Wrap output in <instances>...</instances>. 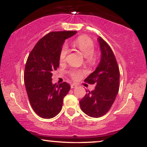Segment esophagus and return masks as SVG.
<instances>
[{"mask_svg": "<svg viewBox=\"0 0 147 147\" xmlns=\"http://www.w3.org/2000/svg\"><path fill=\"white\" fill-rule=\"evenodd\" d=\"M77 84H71L70 85V87H71V88H77Z\"/></svg>", "mask_w": 147, "mask_h": 147, "instance_id": "esophagus-1", "label": "esophagus"}]
</instances>
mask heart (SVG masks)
<instances>
[{
  "mask_svg": "<svg viewBox=\"0 0 147 147\" xmlns=\"http://www.w3.org/2000/svg\"><path fill=\"white\" fill-rule=\"evenodd\" d=\"M73 46L85 57L86 62L88 64L91 66L96 64L98 60V55L94 51V43L90 37L86 35H81L74 40ZM68 52L69 49L68 46L63 45L59 52V58L60 62L63 63L66 61ZM69 73L72 79L75 80H78L83 75L84 72L79 70H72Z\"/></svg>",
  "mask_w": 147,
  "mask_h": 147,
  "instance_id": "b5f03b06",
  "label": "heart"
}]
</instances>
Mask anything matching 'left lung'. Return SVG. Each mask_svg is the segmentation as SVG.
<instances>
[{
  "mask_svg": "<svg viewBox=\"0 0 147 147\" xmlns=\"http://www.w3.org/2000/svg\"><path fill=\"white\" fill-rule=\"evenodd\" d=\"M98 41L101 59L95 71L84 80L90 84H96V87L79 102L81 110L93 118L102 116L109 110L118 92L120 81L119 68L112 49L101 37Z\"/></svg>",
  "mask_w": 147,
  "mask_h": 147,
  "instance_id": "8db88e82",
  "label": "left lung"
}]
</instances>
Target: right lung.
Masks as SVG:
<instances>
[{
	"label": "right lung",
	"mask_w": 147,
	"mask_h": 147,
	"mask_svg": "<svg viewBox=\"0 0 147 147\" xmlns=\"http://www.w3.org/2000/svg\"><path fill=\"white\" fill-rule=\"evenodd\" d=\"M77 31H53L37 42L26 60L24 80L28 98L34 112L43 118H52L61 110L63 97L70 86L52 84L53 71L59 66V52L67 38Z\"/></svg>",
	"instance_id": "add662e5"
}]
</instances>
